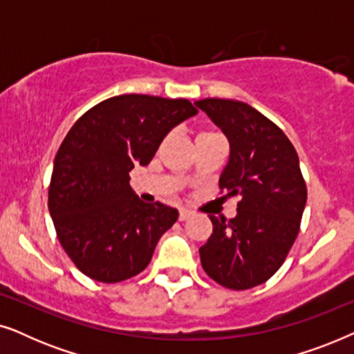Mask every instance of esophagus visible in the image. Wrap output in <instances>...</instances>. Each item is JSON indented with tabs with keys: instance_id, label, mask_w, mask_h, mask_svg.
<instances>
[{
	"instance_id": "1",
	"label": "esophagus",
	"mask_w": 354,
	"mask_h": 354,
	"mask_svg": "<svg viewBox=\"0 0 354 354\" xmlns=\"http://www.w3.org/2000/svg\"><path fill=\"white\" fill-rule=\"evenodd\" d=\"M193 212L190 209H185V207H182L180 211H178V219L180 221H187L188 217H192Z\"/></svg>"
}]
</instances>
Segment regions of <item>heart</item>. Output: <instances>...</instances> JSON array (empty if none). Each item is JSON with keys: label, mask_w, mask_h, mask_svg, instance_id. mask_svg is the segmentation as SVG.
<instances>
[{"label": "heart", "mask_w": 354, "mask_h": 354, "mask_svg": "<svg viewBox=\"0 0 354 354\" xmlns=\"http://www.w3.org/2000/svg\"><path fill=\"white\" fill-rule=\"evenodd\" d=\"M212 132H203V133H200V135H211Z\"/></svg>", "instance_id": "heart-1"}]
</instances>
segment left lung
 Segmentation results:
<instances>
[{"mask_svg": "<svg viewBox=\"0 0 354 354\" xmlns=\"http://www.w3.org/2000/svg\"><path fill=\"white\" fill-rule=\"evenodd\" d=\"M229 140L219 187L240 196L234 219L209 216L212 234L200 248L201 266L230 290L264 283L283 264L306 206V183L293 145L250 104L206 98L195 103Z\"/></svg>", "mask_w": 354, "mask_h": 354, "instance_id": "8db88e82", "label": "left lung"}]
</instances>
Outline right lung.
I'll return each instance as SVG.
<instances>
[{"label":"right lung","mask_w":354,"mask_h":354,"mask_svg":"<svg viewBox=\"0 0 354 354\" xmlns=\"http://www.w3.org/2000/svg\"><path fill=\"white\" fill-rule=\"evenodd\" d=\"M196 113L188 100L132 93L101 101L72 125L55 158L48 207L86 277L122 282L149 264L178 211L140 200L129 172L149 164L164 137Z\"/></svg>","instance_id":"add662e5"}]
</instances>
